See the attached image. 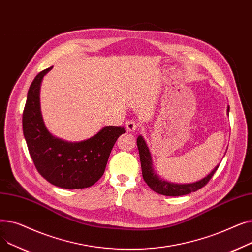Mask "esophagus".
<instances>
[{"label":"esophagus","instance_id":"esophagus-1","mask_svg":"<svg viewBox=\"0 0 252 252\" xmlns=\"http://www.w3.org/2000/svg\"><path fill=\"white\" fill-rule=\"evenodd\" d=\"M137 128H138V125L135 121H128L126 123V129L127 131H129V133H131V131H135Z\"/></svg>","mask_w":252,"mask_h":252}]
</instances>
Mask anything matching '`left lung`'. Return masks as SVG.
<instances>
[{"mask_svg": "<svg viewBox=\"0 0 252 252\" xmlns=\"http://www.w3.org/2000/svg\"><path fill=\"white\" fill-rule=\"evenodd\" d=\"M227 112L229 114L230 106H228ZM137 145H138L139 154H140L143 179L154 192H156L158 194H161V195L182 196V195H187L191 192H195L197 190H199L211 179V177L214 176V174L216 173L219 165H220V163H219L206 177H204L203 179L198 180L196 182L184 183V184L173 183V182L167 181L165 179H162L160 176L157 175V173L154 170V167H153V160H152V156L149 151V148L147 146L146 142H145L144 138L141 135H139V137L137 139Z\"/></svg>", "mask_w": 252, "mask_h": 252, "instance_id": "8db88e82", "label": "left lung"}]
</instances>
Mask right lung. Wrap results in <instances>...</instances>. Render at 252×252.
<instances>
[{
  "label": "right lung",
  "instance_id": "add662e5",
  "mask_svg": "<svg viewBox=\"0 0 252 252\" xmlns=\"http://www.w3.org/2000/svg\"><path fill=\"white\" fill-rule=\"evenodd\" d=\"M52 68L39 72L30 87L22 116L23 135L37 171L49 183L63 189L89 188L103 176L113 145L126 130L104 126L79 142L53 136L44 123L39 101L43 78Z\"/></svg>",
  "mask_w": 252,
  "mask_h": 252
}]
</instances>
